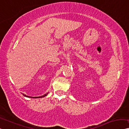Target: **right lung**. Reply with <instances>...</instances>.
<instances>
[{"instance_id":"1","label":"right lung","mask_w":129,"mask_h":129,"mask_svg":"<svg viewBox=\"0 0 129 129\" xmlns=\"http://www.w3.org/2000/svg\"><path fill=\"white\" fill-rule=\"evenodd\" d=\"M47 94H48V93L46 94H45V95H44L40 96V97H32V98H35V99H38V98H42V97H45V96L47 95ZM22 94L24 95V96H25V97H29V96H28V95H26L24 94ZM30 98H32V97H30Z\"/></svg>"}]
</instances>
